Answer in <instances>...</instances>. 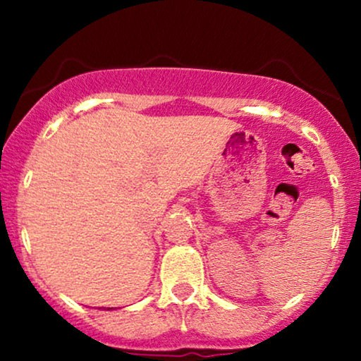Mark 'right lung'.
<instances>
[{"mask_svg": "<svg viewBox=\"0 0 361 361\" xmlns=\"http://www.w3.org/2000/svg\"><path fill=\"white\" fill-rule=\"evenodd\" d=\"M106 310H110V309H106Z\"/></svg>", "mask_w": 361, "mask_h": 361, "instance_id": "right-lung-1", "label": "right lung"}]
</instances>
